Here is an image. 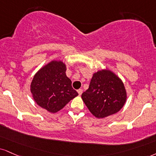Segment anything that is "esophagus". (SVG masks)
Here are the masks:
<instances>
[{
  "instance_id": "esophagus-1",
  "label": "esophagus",
  "mask_w": 156,
  "mask_h": 156,
  "mask_svg": "<svg viewBox=\"0 0 156 156\" xmlns=\"http://www.w3.org/2000/svg\"><path fill=\"white\" fill-rule=\"evenodd\" d=\"M78 94H79V95H81L82 93H83V89H78Z\"/></svg>"
}]
</instances>
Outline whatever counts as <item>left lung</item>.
Here are the masks:
<instances>
[{
    "instance_id": "8db88e82",
    "label": "left lung",
    "mask_w": 156,
    "mask_h": 156,
    "mask_svg": "<svg viewBox=\"0 0 156 156\" xmlns=\"http://www.w3.org/2000/svg\"><path fill=\"white\" fill-rule=\"evenodd\" d=\"M81 97L95 117L103 119L123 108L126 100V91L119 77L106 70L93 75L89 89Z\"/></svg>"
}]
</instances>
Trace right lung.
Instances as JSON below:
<instances>
[{
  "label": "right lung",
  "mask_w": 156,
  "mask_h": 156,
  "mask_svg": "<svg viewBox=\"0 0 156 156\" xmlns=\"http://www.w3.org/2000/svg\"><path fill=\"white\" fill-rule=\"evenodd\" d=\"M65 71L63 62L52 61L35 75L31 83L30 91L34 100L50 112H58L78 95Z\"/></svg>",
  "instance_id": "1"
}]
</instances>
